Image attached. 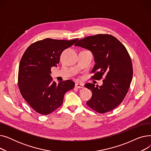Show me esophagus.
Instances as JSON below:
<instances>
[{"label":"esophagus","instance_id":"esophagus-1","mask_svg":"<svg viewBox=\"0 0 151 151\" xmlns=\"http://www.w3.org/2000/svg\"><path fill=\"white\" fill-rule=\"evenodd\" d=\"M75 87L78 89H83L84 88V85L83 84H80V83H76L75 84Z\"/></svg>","mask_w":151,"mask_h":151}]
</instances>
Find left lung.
<instances>
[{"instance_id": "1", "label": "left lung", "mask_w": 151, "mask_h": 151, "mask_svg": "<svg viewBox=\"0 0 151 151\" xmlns=\"http://www.w3.org/2000/svg\"><path fill=\"white\" fill-rule=\"evenodd\" d=\"M76 46L88 50L93 54L96 65L93 78L105 77L101 86L92 83L84 85L92 96L86 104L99 113H105L119 105L129 91L132 80L133 67L125 47L114 37L99 34L81 39Z\"/></svg>"}]
</instances>
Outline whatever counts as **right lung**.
<instances>
[{
  "instance_id": "add662e5",
  "label": "right lung",
  "mask_w": 151,
  "mask_h": 151,
  "mask_svg": "<svg viewBox=\"0 0 151 151\" xmlns=\"http://www.w3.org/2000/svg\"><path fill=\"white\" fill-rule=\"evenodd\" d=\"M78 40L46 38L30 45L21 59L18 87L22 97L39 114L47 115L63 103L65 93L72 89L71 80L53 81L51 69L56 67L63 51Z\"/></svg>"
}]
</instances>
